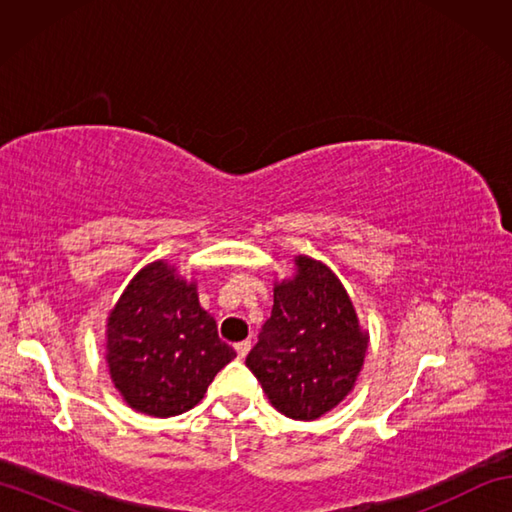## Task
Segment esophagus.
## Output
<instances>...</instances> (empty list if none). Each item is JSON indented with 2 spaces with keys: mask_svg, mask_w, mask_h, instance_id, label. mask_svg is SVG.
<instances>
[{
  "mask_svg": "<svg viewBox=\"0 0 512 512\" xmlns=\"http://www.w3.org/2000/svg\"><path fill=\"white\" fill-rule=\"evenodd\" d=\"M235 352L239 358H244L248 352H250V341H239L235 343Z\"/></svg>",
  "mask_w": 512,
  "mask_h": 512,
  "instance_id": "34e87169",
  "label": "esophagus"
}]
</instances>
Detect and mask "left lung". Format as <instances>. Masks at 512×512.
<instances>
[{"mask_svg":"<svg viewBox=\"0 0 512 512\" xmlns=\"http://www.w3.org/2000/svg\"><path fill=\"white\" fill-rule=\"evenodd\" d=\"M295 266V277L275 286L273 312L246 367L277 411L317 420L354 389L369 336L328 266L306 255Z\"/></svg>","mask_w":512,"mask_h":512,"instance_id":"1","label":"left lung"}]
</instances>
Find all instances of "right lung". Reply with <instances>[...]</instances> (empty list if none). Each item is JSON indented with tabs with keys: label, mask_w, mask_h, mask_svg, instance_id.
Returning a JSON list of instances; mask_svg holds the SVG:
<instances>
[{
	"label": "right lung",
	"mask_w": 512,
	"mask_h": 512,
	"mask_svg": "<svg viewBox=\"0 0 512 512\" xmlns=\"http://www.w3.org/2000/svg\"><path fill=\"white\" fill-rule=\"evenodd\" d=\"M237 354L217 336L193 281L167 262L145 266L107 317V365L129 407L178 416L204 398Z\"/></svg>",
	"instance_id": "right-lung-1"
}]
</instances>
